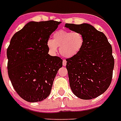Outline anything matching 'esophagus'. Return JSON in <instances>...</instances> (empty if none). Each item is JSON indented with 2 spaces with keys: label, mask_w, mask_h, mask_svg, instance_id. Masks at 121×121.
Segmentation results:
<instances>
[{
  "label": "esophagus",
  "mask_w": 121,
  "mask_h": 121,
  "mask_svg": "<svg viewBox=\"0 0 121 121\" xmlns=\"http://www.w3.org/2000/svg\"><path fill=\"white\" fill-rule=\"evenodd\" d=\"M62 65L65 66H66V61L65 60H62Z\"/></svg>",
  "instance_id": "34e87169"
}]
</instances>
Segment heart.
<instances>
[{"mask_svg":"<svg viewBox=\"0 0 121 121\" xmlns=\"http://www.w3.org/2000/svg\"><path fill=\"white\" fill-rule=\"evenodd\" d=\"M53 39L47 41L49 51L55 55L60 47V53L65 58L76 56L81 51L84 45V37L79 32L59 30L55 32Z\"/></svg>","mask_w":121,"mask_h":121,"instance_id":"b5f03b06","label":"heart"}]
</instances>
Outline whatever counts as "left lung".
I'll use <instances>...</instances> for the list:
<instances>
[{
	"mask_svg": "<svg viewBox=\"0 0 121 121\" xmlns=\"http://www.w3.org/2000/svg\"><path fill=\"white\" fill-rule=\"evenodd\" d=\"M65 27L81 32L85 40L81 51L66 59L70 88L81 99L95 98L111 84L114 68L111 45L106 35L90 24L66 23Z\"/></svg>",
	"mask_w": 121,
	"mask_h": 121,
	"instance_id": "obj_1",
	"label": "left lung"
}]
</instances>
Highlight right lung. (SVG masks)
Here are the masks:
<instances>
[{
  "label": "right lung",
  "instance_id": "obj_1",
  "mask_svg": "<svg viewBox=\"0 0 121 121\" xmlns=\"http://www.w3.org/2000/svg\"><path fill=\"white\" fill-rule=\"evenodd\" d=\"M61 23L53 20L30 21L17 32L7 49L8 73L13 87L29 102L50 95L62 60L48 54L47 41Z\"/></svg>",
  "mask_w": 121,
  "mask_h": 121
}]
</instances>
